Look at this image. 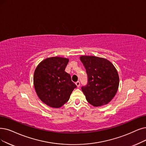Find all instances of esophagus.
Returning a JSON list of instances; mask_svg holds the SVG:
<instances>
[{
    "label": "esophagus",
    "mask_w": 146,
    "mask_h": 146,
    "mask_svg": "<svg viewBox=\"0 0 146 146\" xmlns=\"http://www.w3.org/2000/svg\"><path fill=\"white\" fill-rule=\"evenodd\" d=\"M75 84H76V86H77L78 87H79L80 86V81H77V82L75 83Z\"/></svg>",
    "instance_id": "esophagus-1"
}]
</instances>
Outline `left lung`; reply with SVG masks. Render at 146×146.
Returning <instances> with one entry per match:
<instances>
[{"label": "left lung", "instance_id": "left-lung-1", "mask_svg": "<svg viewBox=\"0 0 146 146\" xmlns=\"http://www.w3.org/2000/svg\"><path fill=\"white\" fill-rule=\"evenodd\" d=\"M88 83L81 88L86 100L94 107L108 104L115 95L119 85V77L113 63L102 57L81 56Z\"/></svg>", "mask_w": 146, "mask_h": 146}]
</instances>
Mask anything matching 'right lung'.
Wrapping results in <instances>:
<instances>
[{"mask_svg":"<svg viewBox=\"0 0 146 146\" xmlns=\"http://www.w3.org/2000/svg\"><path fill=\"white\" fill-rule=\"evenodd\" d=\"M68 62V58L48 57L40 62L35 70V89L41 101L49 107L63 106L77 87L71 75L65 71Z\"/></svg>","mask_w":146,"mask_h":146,"instance_id":"obj_1","label":"right lung"}]
</instances>
